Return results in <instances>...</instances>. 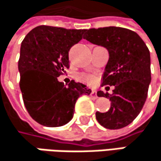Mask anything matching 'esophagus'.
<instances>
[{"mask_svg":"<svg viewBox=\"0 0 161 161\" xmlns=\"http://www.w3.org/2000/svg\"><path fill=\"white\" fill-rule=\"evenodd\" d=\"M91 97H92V98H93V99H96V98H98L96 91H92V92H91Z\"/></svg>","mask_w":161,"mask_h":161,"instance_id":"obj_1","label":"esophagus"}]
</instances>
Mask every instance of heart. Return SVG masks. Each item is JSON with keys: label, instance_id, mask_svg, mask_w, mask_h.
I'll return each instance as SVG.
<instances>
[{"label": "heart", "instance_id": "b5f03b06", "mask_svg": "<svg viewBox=\"0 0 161 161\" xmlns=\"http://www.w3.org/2000/svg\"><path fill=\"white\" fill-rule=\"evenodd\" d=\"M82 79L85 80H87V81H89V82H92L94 80L93 77H92V76H83Z\"/></svg>", "mask_w": 161, "mask_h": 161}]
</instances>
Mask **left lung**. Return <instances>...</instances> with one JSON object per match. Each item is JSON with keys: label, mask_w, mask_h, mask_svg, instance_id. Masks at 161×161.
Listing matches in <instances>:
<instances>
[{"label": "left lung", "mask_w": 161, "mask_h": 161, "mask_svg": "<svg viewBox=\"0 0 161 161\" xmlns=\"http://www.w3.org/2000/svg\"><path fill=\"white\" fill-rule=\"evenodd\" d=\"M84 39L108 51L109 58L103 74V85L114 86L112 94L98 91L99 97L109 98L108 112H96L97 121L105 128L126 127L141 112L151 82L150 53L140 36L119 27L86 30Z\"/></svg>", "instance_id": "1"}]
</instances>
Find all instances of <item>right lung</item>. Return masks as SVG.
Here are the masks:
<instances>
[{
    "label": "right lung",
    "instance_id": "add662e5",
    "mask_svg": "<svg viewBox=\"0 0 161 161\" xmlns=\"http://www.w3.org/2000/svg\"><path fill=\"white\" fill-rule=\"evenodd\" d=\"M86 30L39 26L30 31L20 47V90L31 118L46 127L69 123L81 94L92 92L85 84L71 80L66 86L58 77L69 68V52Z\"/></svg>",
    "mask_w": 161,
    "mask_h": 161
}]
</instances>
